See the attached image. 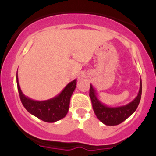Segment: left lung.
<instances>
[{"instance_id":"8db88e82","label":"left lung","mask_w":156,"mask_h":156,"mask_svg":"<svg viewBox=\"0 0 156 156\" xmlns=\"http://www.w3.org/2000/svg\"><path fill=\"white\" fill-rule=\"evenodd\" d=\"M141 91H142V85L140 80V89L137 97L127 105L118 106V107H110L103 104L98 98L96 91L91 84H90L89 95L91 100L94 112L98 119L107 126H115L126 120L128 117L130 116L136 111L140 103Z\"/></svg>"}]
</instances>
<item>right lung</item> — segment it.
Listing matches in <instances>:
<instances>
[{
	"label": "right lung",
	"mask_w": 156,
	"mask_h": 156,
	"mask_svg": "<svg viewBox=\"0 0 156 156\" xmlns=\"http://www.w3.org/2000/svg\"><path fill=\"white\" fill-rule=\"evenodd\" d=\"M16 81L22 103L30 114L47 122H55L66 116L69 108L70 98L76 86V80L69 83L58 95L46 101H35L25 96L19 86L18 72Z\"/></svg>",
	"instance_id": "add662e5"
}]
</instances>
